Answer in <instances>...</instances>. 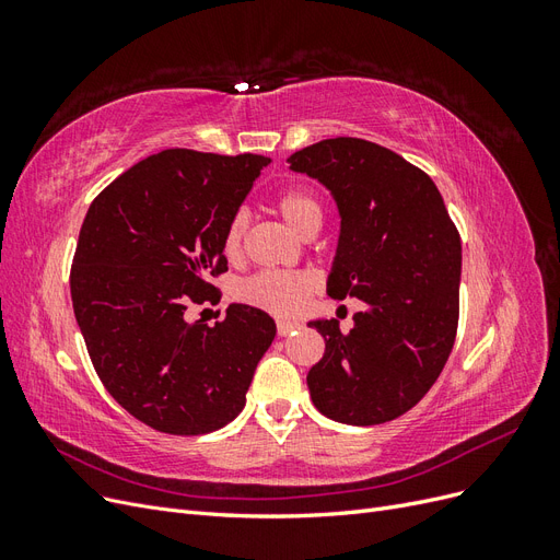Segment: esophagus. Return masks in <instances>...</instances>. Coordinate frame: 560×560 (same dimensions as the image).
Wrapping results in <instances>:
<instances>
[{
    "label": "esophagus",
    "mask_w": 560,
    "mask_h": 560,
    "mask_svg": "<svg viewBox=\"0 0 560 560\" xmlns=\"http://www.w3.org/2000/svg\"><path fill=\"white\" fill-rule=\"evenodd\" d=\"M296 329H301V322H296V319H278V334L280 336H290Z\"/></svg>",
    "instance_id": "1"
}]
</instances>
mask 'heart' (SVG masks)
Segmentation results:
<instances>
[{"mask_svg":"<svg viewBox=\"0 0 560 560\" xmlns=\"http://www.w3.org/2000/svg\"><path fill=\"white\" fill-rule=\"evenodd\" d=\"M276 208L292 231L306 235L322 224L319 202L306 191H284L278 196ZM247 229V214L238 212L231 217L224 233V254L229 259L238 257ZM317 290V280L311 273H284V270H264V273L243 280L235 296L249 306L264 308L268 313L290 315L306 306L311 294Z\"/></svg>","mask_w":560,"mask_h":560,"instance_id":"b5f03b06","label":"heart"}]
</instances>
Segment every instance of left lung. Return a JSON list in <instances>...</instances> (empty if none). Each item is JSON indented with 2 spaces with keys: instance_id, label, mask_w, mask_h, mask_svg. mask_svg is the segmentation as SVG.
Returning <instances> with one entry per match:
<instances>
[{
  "instance_id": "8db88e82",
  "label": "left lung",
  "mask_w": 560,
  "mask_h": 560,
  "mask_svg": "<svg viewBox=\"0 0 560 560\" xmlns=\"http://www.w3.org/2000/svg\"><path fill=\"white\" fill-rule=\"evenodd\" d=\"M287 163L325 186L341 219L327 294L364 303L348 334L334 317L308 322L325 338L306 378L311 399L346 425L395 420L425 397L451 354L460 235L436 184L381 144L322 140Z\"/></svg>"
}]
</instances>
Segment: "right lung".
<instances>
[{
  "instance_id": "add662e5",
  "label": "right lung",
  "mask_w": 560,
  "mask_h": 560,
  "mask_svg": "<svg viewBox=\"0 0 560 560\" xmlns=\"http://www.w3.org/2000/svg\"><path fill=\"white\" fill-rule=\"evenodd\" d=\"M268 163L165 149L116 177L83 219L70 276L77 325L107 393L159 432L229 425L273 343V317L245 303L214 327L184 317L219 294L210 276L226 270V226Z\"/></svg>"
}]
</instances>
